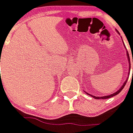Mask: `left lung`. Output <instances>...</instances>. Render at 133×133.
Here are the masks:
<instances>
[{"label":"left lung","instance_id":"8db88e82","mask_svg":"<svg viewBox=\"0 0 133 133\" xmlns=\"http://www.w3.org/2000/svg\"><path fill=\"white\" fill-rule=\"evenodd\" d=\"M127 56H128V60H129V62H130V56H129V53H128V52H127ZM132 62H133V56H132ZM128 74L130 75V73H128ZM132 74H133V72H132ZM133 76V75H132ZM129 78V77H128ZM128 78H127V81H126L125 82H124V84H123V86L121 87V89H119V90H118L116 92H115V93H113V94L110 95H107V96H103V97H96V96H94V95H92L90 94H88L87 92V94L89 95H90V96H92V98H95V99H106V98H111V97H112V96H115V95H118L119 92H120L123 89V88L124 87V86H125V84H127V80H128Z\"/></svg>","mask_w":133,"mask_h":133}]
</instances>
